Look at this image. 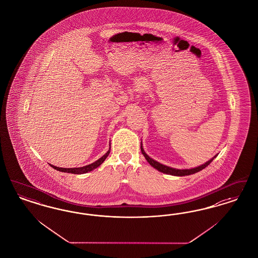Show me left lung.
Here are the masks:
<instances>
[{
  "instance_id": "8db88e82",
  "label": "left lung",
  "mask_w": 258,
  "mask_h": 258,
  "mask_svg": "<svg viewBox=\"0 0 258 258\" xmlns=\"http://www.w3.org/2000/svg\"><path fill=\"white\" fill-rule=\"evenodd\" d=\"M141 151H142L143 155L145 156V158L147 159V161L151 164V166H152L154 169H158L161 172H164V173H167V174H170V175H176V176H185V175H189V174H194L196 172H198L200 170L205 169L207 166H209L213 159L215 158V156L213 157V159H211L210 161H208L207 163H205L204 165H201L197 168L195 169H172V168H169L167 167L165 165H162L160 163H158L157 161L153 160L151 159V157H149V155L146 154V152L143 150L142 147H141Z\"/></svg>"
}]
</instances>
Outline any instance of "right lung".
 <instances>
[{
	"label": "right lung",
	"mask_w": 258,
	"mask_h": 258,
	"mask_svg": "<svg viewBox=\"0 0 258 258\" xmlns=\"http://www.w3.org/2000/svg\"><path fill=\"white\" fill-rule=\"evenodd\" d=\"M110 151V150H109ZM109 151H107V153L102 156L100 159H98L97 161H95L94 163L88 165V166H85V167H82V168H71V169H64V168H59V167H55L50 165L54 169L56 170H59V171H62V172H70V173H74V174H82V173H87L89 171H91L92 169H96L97 167H99L104 161L106 160V158L107 157V155L109 154Z\"/></svg>",
	"instance_id": "1"
}]
</instances>
